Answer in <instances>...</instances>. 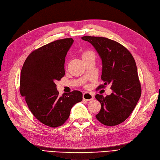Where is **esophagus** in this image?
Returning <instances> with one entry per match:
<instances>
[{"label": "esophagus", "mask_w": 160, "mask_h": 160, "mask_svg": "<svg viewBox=\"0 0 160 160\" xmlns=\"http://www.w3.org/2000/svg\"><path fill=\"white\" fill-rule=\"evenodd\" d=\"M83 100L91 101L94 99V94L92 93L86 92L83 94Z\"/></svg>", "instance_id": "34e87169"}]
</instances>
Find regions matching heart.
Returning a JSON list of instances; mask_svg holds the SVG:
<instances>
[{"mask_svg":"<svg viewBox=\"0 0 160 160\" xmlns=\"http://www.w3.org/2000/svg\"><path fill=\"white\" fill-rule=\"evenodd\" d=\"M89 53H90V52H84V53L82 54V57H83V56H86V55H87L88 54H89Z\"/></svg>","mask_w":160,"mask_h":160,"instance_id":"heart-1","label":"heart"}]
</instances>
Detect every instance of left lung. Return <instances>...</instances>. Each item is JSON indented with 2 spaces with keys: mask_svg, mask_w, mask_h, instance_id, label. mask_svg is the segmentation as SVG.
I'll use <instances>...</instances> for the list:
<instances>
[{
  "mask_svg": "<svg viewBox=\"0 0 160 160\" xmlns=\"http://www.w3.org/2000/svg\"><path fill=\"white\" fill-rule=\"evenodd\" d=\"M92 44L102 62V79L103 88L111 86L112 92L95 98L102 105L96 118L106 126H112L124 122L134 110L141 97L138 68L134 58L127 49L117 42L104 37H81Z\"/></svg>",
  "mask_w": 160,
  "mask_h": 160,
  "instance_id": "obj_1",
  "label": "left lung"
}]
</instances>
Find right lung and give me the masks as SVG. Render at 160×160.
I'll use <instances>...</instances> for the list:
<instances>
[{
  "instance_id": "right-lung-1",
  "label": "right lung",
  "mask_w": 160,
  "mask_h": 160,
  "mask_svg": "<svg viewBox=\"0 0 160 160\" xmlns=\"http://www.w3.org/2000/svg\"><path fill=\"white\" fill-rule=\"evenodd\" d=\"M73 42L68 38L43 45L29 55L21 70V96L36 118L53 128L63 125L72 106L83 99L78 90L60 97L55 83L65 75V59Z\"/></svg>"
}]
</instances>
